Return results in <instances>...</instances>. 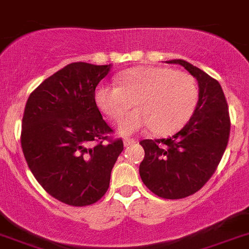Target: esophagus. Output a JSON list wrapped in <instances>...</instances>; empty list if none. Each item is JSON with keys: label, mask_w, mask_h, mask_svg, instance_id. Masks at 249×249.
<instances>
[{"label": "esophagus", "mask_w": 249, "mask_h": 249, "mask_svg": "<svg viewBox=\"0 0 249 249\" xmlns=\"http://www.w3.org/2000/svg\"><path fill=\"white\" fill-rule=\"evenodd\" d=\"M134 143H136V141H135L134 139H125L124 140V145H125V147H129V145L134 144Z\"/></svg>", "instance_id": "1"}]
</instances>
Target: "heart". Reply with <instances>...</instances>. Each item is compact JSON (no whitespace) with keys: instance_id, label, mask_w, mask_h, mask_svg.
Returning <instances> with one entry per match:
<instances>
[{"instance_id":"b5f03b06","label":"heart","mask_w":249,"mask_h":249,"mask_svg":"<svg viewBox=\"0 0 249 249\" xmlns=\"http://www.w3.org/2000/svg\"><path fill=\"white\" fill-rule=\"evenodd\" d=\"M118 84L102 83L95 90V102L104 114L118 120L119 131L130 135L150 127L158 136L182 129L196 109L199 88L189 73L169 67L144 66L118 74Z\"/></svg>"}]
</instances>
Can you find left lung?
Instances as JSON below:
<instances>
[{
    "label": "left lung",
    "instance_id": "8db88e82",
    "mask_svg": "<svg viewBox=\"0 0 249 249\" xmlns=\"http://www.w3.org/2000/svg\"><path fill=\"white\" fill-rule=\"evenodd\" d=\"M199 83V102L182 130L169 139L143 140L140 176L145 187L162 199H183L200 190L217 170L230 135V117L222 87L214 78L184 60Z\"/></svg>",
    "mask_w": 249,
    "mask_h": 249
}]
</instances>
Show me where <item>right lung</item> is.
<instances>
[{"label":"right lung","instance_id":"1","mask_svg":"<svg viewBox=\"0 0 249 249\" xmlns=\"http://www.w3.org/2000/svg\"><path fill=\"white\" fill-rule=\"evenodd\" d=\"M110 65L73 62L30 94L21 124V148L37 182L59 201L92 205L109 187L124 149L95 102V89Z\"/></svg>","mask_w":249,"mask_h":249}]
</instances>
